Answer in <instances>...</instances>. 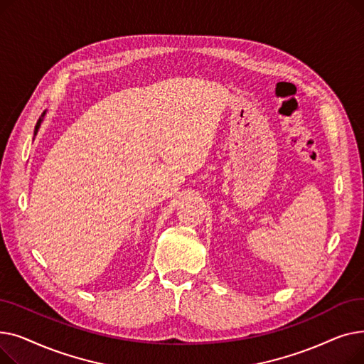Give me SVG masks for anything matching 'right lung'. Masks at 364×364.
<instances>
[{
    "label": "right lung",
    "instance_id": "obj_1",
    "mask_svg": "<svg viewBox=\"0 0 364 364\" xmlns=\"http://www.w3.org/2000/svg\"><path fill=\"white\" fill-rule=\"evenodd\" d=\"M44 114H46V112H44V113L41 114V118H40V119H38V122H36V125H35V131H33L35 134L38 132V129H40V125H41V122H43V118H44Z\"/></svg>",
    "mask_w": 364,
    "mask_h": 364
}]
</instances>
